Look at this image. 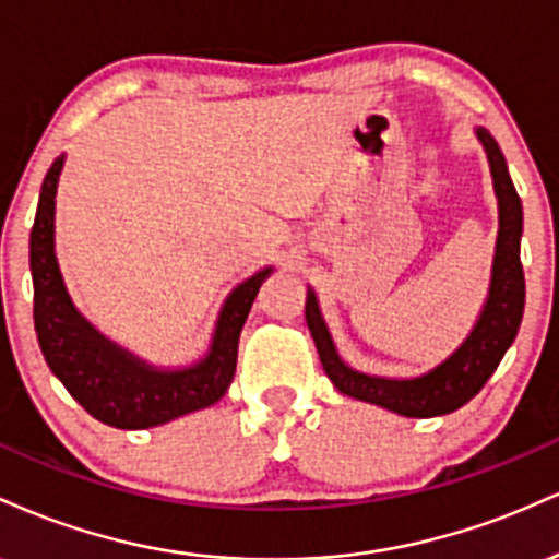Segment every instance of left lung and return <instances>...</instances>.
I'll return each instance as SVG.
<instances>
[{
  "label": "left lung",
  "mask_w": 559,
  "mask_h": 559,
  "mask_svg": "<svg viewBox=\"0 0 559 559\" xmlns=\"http://www.w3.org/2000/svg\"><path fill=\"white\" fill-rule=\"evenodd\" d=\"M484 151H487L491 182H495L497 212H500V229H497L495 261H491L489 293L478 313L474 330L450 353L442 364L418 377L395 379L373 377L340 358L337 347L326 326L317 293L308 287L306 295V324L317 343L321 366H324L330 382L340 392L353 400L379 405L405 418H431L444 416L463 408L471 397L481 392L497 371L508 347L513 345L518 326L526 306V280L521 266V235H523V206L518 199L513 180H510L508 164L497 141L487 128L474 130Z\"/></svg>",
  "instance_id": "8db88e82"
}]
</instances>
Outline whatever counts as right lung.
Wrapping results in <instances>:
<instances>
[{
    "mask_svg": "<svg viewBox=\"0 0 559 559\" xmlns=\"http://www.w3.org/2000/svg\"><path fill=\"white\" fill-rule=\"evenodd\" d=\"M62 167L64 154L44 177L31 229L33 321L51 373L96 421L115 429H151L214 405L233 384L242 324L274 269H259L233 287L216 317L209 350L199 360L177 369L148 364L104 337L64 287L55 253V199Z\"/></svg>",
    "mask_w": 559,
    "mask_h": 559,
    "instance_id": "1",
    "label": "right lung"
}]
</instances>
